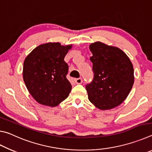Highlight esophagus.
<instances>
[{
	"instance_id": "obj_1",
	"label": "esophagus",
	"mask_w": 152,
	"mask_h": 152,
	"mask_svg": "<svg viewBox=\"0 0 152 152\" xmlns=\"http://www.w3.org/2000/svg\"><path fill=\"white\" fill-rule=\"evenodd\" d=\"M75 82L78 84H82V79L81 78H76V79H75Z\"/></svg>"
}]
</instances>
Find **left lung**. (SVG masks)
Returning a JSON list of instances; mask_svg holds the SVG:
<instances>
[{
  "label": "left lung",
  "instance_id": "8db88e82",
  "mask_svg": "<svg viewBox=\"0 0 152 152\" xmlns=\"http://www.w3.org/2000/svg\"><path fill=\"white\" fill-rule=\"evenodd\" d=\"M94 79L86 86L88 100L100 110H110L125 101L134 83L133 64L121 49L101 42L89 45Z\"/></svg>",
  "mask_w": 152,
  "mask_h": 152
}]
</instances>
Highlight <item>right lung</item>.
Masks as SVG:
<instances>
[{
    "label": "right lung",
    "instance_id": "1",
    "mask_svg": "<svg viewBox=\"0 0 152 152\" xmlns=\"http://www.w3.org/2000/svg\"><path fill=\"white\" fill-rule=\"evenodd\" d=\"M72 45L49 42L35 48L25 59L23 77L27 88L38 103L54 107L71 91L66 78L68 66L64 58Z\"/></svg>",
    "mask_w": 152,
    "mask_h": 152
}]
</instances>
